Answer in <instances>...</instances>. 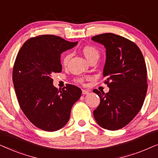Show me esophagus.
<instances>
[{
	"instance_id": "obj_1",
	"label": "esophagus",
	"mask_w": 158,
	"mask_h": 158,
	"mask_svg": "<svg viewBox=\"0 0 158 158\" xmlns=\"http://www.w3.org/2000/svg\"><path fill=\"white\" fill-rule=\"evenodd\" d=\"M88 93H89V91H88V90H84V89L82 90V94H83V95L88 94Z\"/></svg>"
}]
</instances>
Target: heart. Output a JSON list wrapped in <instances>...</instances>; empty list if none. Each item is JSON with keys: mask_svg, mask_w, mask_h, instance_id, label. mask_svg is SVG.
Here are the masks:
<instances>
[{"mask_svg": "<svg viewBox=\"0 0 158 158\" xmlns=\"http://www.w3.org/2000/svg\"><path fill=\"white\" fill-rule=\"evenodd\" d=\"M82 52H83V55L85 56L86 60H87L88 62L90 61L92 59H94V58H98V59L99 55H100L98 49H97L96 47L92 46V45H86V46L83 47V49H82ZM70 57V53H67L64 55V57L62 58V63L64 66H66L67 64H68ZM83 77H81V78L77 79V81L80 82V83H82V82L83 81Z\"/></svg>", "mask_w": 158, "mask_h": 158, "instance_id": "heart-1", "label": "heart"}]
</instances>
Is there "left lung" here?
<instances>
[{
    "instance_id": "obj_1",
    "label": "left lung",
    "mask_w": 158,
    "mask_h": 158,
    "mask_svg": "<svg viewBox=\"0 0 158 158\" xmlns=\"http://www.w3.org/2000/svg\"><path fill=\"white\" fill-rule=\"evenodd\" d=\"M92 40L106 48L103 75L109 91L95 89L100 104L94 111L99 126L117 130L135 117L143 105L147 85V68L139 47L131 41L112 33L99 34Z\"/></svg>"
}]
</instances>
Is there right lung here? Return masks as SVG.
<instances>
[{
	"instance_id": "right-lung-1",
	"label": "right lung",
	"mask_w": 158,
	"mask_h": 158,
	"mask_svg": "<svg viewBox=\"0 0 158 158\" xmlns=\"http://www.w3.org/2000/svg\"><path fill=\"white\" fill-rule=\"evenodd\" d=\"M55 35H41L27 40L17 55L13 82L19 103L29 120L38 128L55 131L69 121L71 109L81 96L77 86L58 90L52 75L62 71L63 52L76 46Z\"/></svg>"
}]
</instances>
